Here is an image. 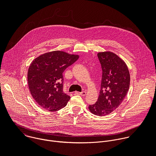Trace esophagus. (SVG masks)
<instances>
[{
	"label": "esophagus",
	"mask_w": 156,
	"mask_h": 156,
	"mask_svg": "<svg viewBox=\"0 0 156 156\" xmlns=\"http://www.w3.org/2000/svg\"><path fill=\"white\" fill-rule=\"evenodd\" d=\"M76 94H79V95H81V96H84L86 94V93L85 91H82V92H76L75 93Z\"/></svg>",
	"instance_id": "esophagus-1"
}]
</instances>
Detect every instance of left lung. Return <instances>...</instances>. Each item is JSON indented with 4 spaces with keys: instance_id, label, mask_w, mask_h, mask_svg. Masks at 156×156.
Returning a JSON list of instances; mask_svg holds the SVG:
<instances>
[{
    "instance_id": "left-lung-1",
    "label": "left lung",
    "mask_w": 156,
    "mask_h": 156,
    "mask_svg": "<svg viewBox=\"0 0 156 156\" xmlns=\"http://www.w3.org/2000/svg\"><path fill=\"white\" fill-rule=\"evenodd\" d=\"M102 75L96 102L89 105L93 114L105 116L115 110L125 99L129 87L130 76L126 63L115 54L99 52Z\"/></svg>"
}]
</instances>
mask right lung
I'll list each match as a JSON object with an SVG mask.
<instances>
[{
  "instance_id": "add662e5",
  "label": "right lung",
  "mask_w": 156,
  "mask_h": 156,
  "mask_svg": "<svg viewBox=\"0 0 156 156\" xmlns=\"http://www.w3.org/2000/svg\"><path fill=\"white\" fill-rule=\"evenodd\" d=\"M78 58V55L56 51L41 55L31 62L28 71V86L41 107L54 112L66 105L70 97L63 91L62 74Z\"/></svg>"
}]
</instances>
